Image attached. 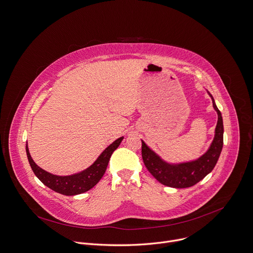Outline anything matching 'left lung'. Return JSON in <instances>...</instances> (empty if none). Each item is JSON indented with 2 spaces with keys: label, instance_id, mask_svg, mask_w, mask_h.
Returning a JSON list of instances; mask_svg holds the SVG:
<instances>
[{
  "label": "left lung",
  "instance_id": "8db88e82",
  "mask_svg": "<svg viewBox=\"0 0 253 253\" xmlns=\"http://www.w3.org/2000/svg\"><path fill=\"white\" fill-rule=\"evenodd\" d=\"M207 90V89H206ZM217 112L218 121L214 138L208 150L198 159L170 163L162 159L142 139V157L148 171L163 185L172 188H188L203 180L212 172L223 148V119L211 93L207 90Z\"/></svg>",
  "mask_w": 253,
  "mask_h": 253
}]
</instances>
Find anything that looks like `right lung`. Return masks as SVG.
I'll return each instance as SVG.
<instances>
[{
    "mask_svg": "<svg viewBox=\"0 0 253 253\" xmlns=\"http://www.w3.org/2000/svg\"><path fill=\"white\" fill-rule=\"evenodd\" d=\"M123 139L124 136H121L120 138L116 139L114 143L110 144L105 150L102 151L93 164L86 168L85 170L66 176L54 175L43 170L33 161L29 149H28V144H26V153L34 174L45 186L59 194L65 196H74L87 192L100 181L106 171L112 153L118 149Z\"/></svg>",
    "mask_w": 253,
    "mask_h": 253,
    "instance_id": "obj_1",
    "label": "right lung"
}]
</instances>
